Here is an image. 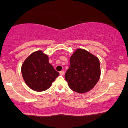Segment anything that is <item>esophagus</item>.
<instances>
[{"mask_svg":"<svg viewBox=\"0 0 128 128\" xmlns=\"http://www.w3.org/2000/svg\"><path fill=\"white\" fill-rule=\"evenodd\" d=\"M60 74H61V75H64V71H61L60 72Z\"/></svg>","mask_w":128,"mask_h":128,"instance_id":"1","label":"esophagus"}]
</instances>
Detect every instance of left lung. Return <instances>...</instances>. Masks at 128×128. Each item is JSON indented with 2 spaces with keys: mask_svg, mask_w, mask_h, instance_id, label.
<instances>
[{
  "mask_svg": "<svg viewBox=\"0 0 128 128\" xmlns=\"http://www.w3.org/2000/svg\"><path fill=\"white\" fill-rule=\"evenodd\" d=\"M100 76L99 60L82 49H78L70 58V67L65 74L68 86L79 93L89 92Z\"/></svg>",
  "mask_w": 128,
  "mask_h": 128,
  "instance_id": "left-lung-1",
  "label": "left lung"
}]
</instances>
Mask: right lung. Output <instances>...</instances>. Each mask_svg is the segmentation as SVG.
Wrapping results in <instances>:
<instances>
[{"mask_svg": "<svg viewBox=\"0 0 128 128\" xmlns=\"http://www.w3.org/2000/svg\"><path fill=\"white\" fill-rule=\"evenodd\" d=\"M22 74L30 88L36 92L48 90L60 73L49 62V57L41 50L30 54L22 66Z\"/></svg>", "mask_w": 128, "mask_h": 128, "instance_id": "right-lung-1", "label": "right lung"}]
</instances>
